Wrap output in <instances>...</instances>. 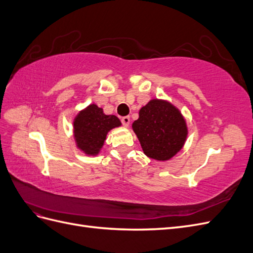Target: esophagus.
<instances>
[{
	"mask_svg": "<svg viewBox=\"0 0 253 253\" xmlns=\"http://www.w3.org/2000/svg\"><path fill=\"white\" fill-rule=\"evenodd\" d=\"M121 122H122V125H124L125 126H128V125H129V117L128 116L122 117L121 118Z\"/></svg>",
	"mask_w": 253,
	"mask_h": 253,
	"instance_id": "1",
	"label": "esophagus"
}]
</instances>
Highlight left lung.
<instances>
[{
  "label": "left lung",
  "mask_w": 253,
  "mask_h": 253,
  "mask_svg": "<svg viewBox=\"0 0 253 253\" xmlns=\"http://www.w3.org/2000/svg\"><path fill=\"white\" fill-rule=\"evenodd\" d=\"M143 153L156 160H168L179 152L187 138L186 121L180 112L164 100H151L133 122Z\"/></svg>",
  "instance_id": "1"
}]
</instances>
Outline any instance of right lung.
Here are the masks:
<instances>
[{
  "instance_id": "right-lung-1",
  "label": "right lung",
  "mask_w": 253,
  "mask_h": 253,
  "mask_svg": "<svg viewBox=\"0 0 253 253\" xmlns=\"http://www.w3.org/2000/svg\"><path fill=\"white\" fill-rule=\"evenodd\" d=\"M121 126L114 115H105L96 104L81 111L74 121L75 139L78 148L85 154L96 155L104 143L110 129Z\"/></svg>"
}]
</instances>
